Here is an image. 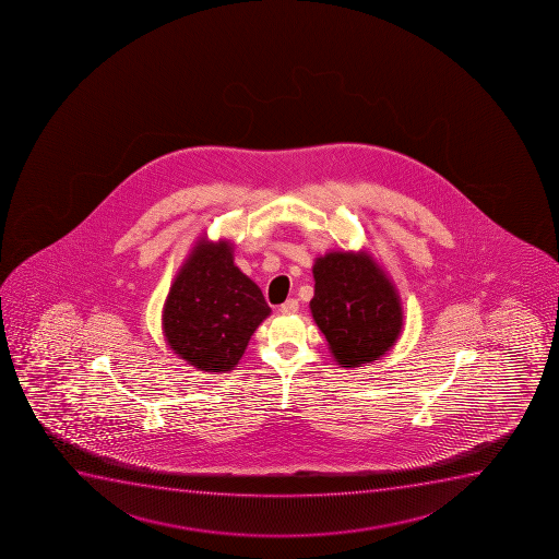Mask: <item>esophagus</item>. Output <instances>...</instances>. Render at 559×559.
<instances>
[{
  "label": "esophagus",
  "instance_id": "34e87169",
  "mask_svg": "<svg viewBox=\"0 0 559 559\" xmlns=\"http://www.w3.org/2000/svg\"><path fill=\"white\" fill-rule=\"evenodd\" d=\"M297 309H299V302H297L296 299H288V301L283 302V305L278 307V310H281L283 314H294V312H297Z\"/></svg>",
  "mask_w": 559,
  "mask_h": 559
}]
</instances>
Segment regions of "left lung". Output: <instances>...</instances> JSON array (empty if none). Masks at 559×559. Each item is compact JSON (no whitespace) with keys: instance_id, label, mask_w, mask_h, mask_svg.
<instances>
[{"instance_id":"obj_1","label":"left lung","mask_w":559,"mask_h":559,"mask_svg":"<svg viewBox=\"0 0 559 559\" xmlns=\"http://www.w3.org/2000/svg\"><path fill=\"white\" fill-rule=\"evenodd\" d=\"M310 312L341 367L378 361L404 328L401 296L368 250H329L312 265Z\"/></svg>"}]
</instances>
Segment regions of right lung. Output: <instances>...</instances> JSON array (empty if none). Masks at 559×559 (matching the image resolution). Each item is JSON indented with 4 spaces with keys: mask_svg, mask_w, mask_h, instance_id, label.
<instances>
[{
    "mask_svg": "<svg viewBox=\"0 0 559 559\" xmlns=\"http://www.w3.org/2000/svg\"><path fill=\"white\" fill-rule=\"evenodd\" d=\"M271 314L262 289L234 263V243L202 236L181 263L163 307L171 352L204 372H230Z\"/></svg>",
    "mask_w": 559,
    "mask_h": 559,
    "instance_id": "1",
    "label": "right lung"
}]
</instances>
